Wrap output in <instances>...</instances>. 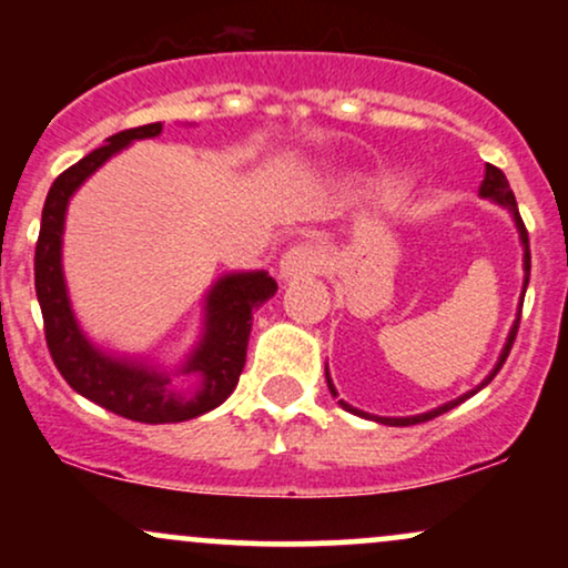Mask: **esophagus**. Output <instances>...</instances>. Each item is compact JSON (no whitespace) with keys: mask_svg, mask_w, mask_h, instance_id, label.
I'll list each match as a JSON object with an SVG mask.
<instances>
[{"mask_svg":"<svg viewBox=\"0 0 568 568\" xmlns=\"http://www.w3.org/2000/svg\"><path fill=\"white\" fill-rule=\"evenodd\" d=\"M325 264L323 251L317 245H296L280 258V277L291 280L298 275H310V272H321Z\"/></svg>","mask_w":568,"mask_h":568,"instance_id":"34e87169","label":"esophagus"}]
</instances>
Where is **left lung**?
<instances>
[{
  "label": "left lung",
  "mask_w": 568,
  "mask_h": 568,
  "mask_svg": "<svg viewBox=\"0 0 568 568\" xmlns=\"http://www.w3.org/2000/svg\"><path fill=\"white\" fill-rule=\"evenodd\" d=\"M478 194H480V197H484V200H491V202H497V205H501V207H507V213H510V216H513V221H515V230H518L520 245H524V291H520V304H518V315H515V323H513L510 334H507V342H505V347H501V352H499V361H497V363H494L491 374H488V376H486V379L478 384V387H473V389H470V393L459 395V397H456V400H448V403H443V406H438V408H433V410H425V414H416V416H376V414H368V410H361V408L349 406V403L338 400V406H342L344 410H349V414H355V416H363V419H371V422H379V425H389V427H408V425H419V422L435 419V416L446 414V410H452L454 406H459V403H465V400H467V397H473L475 393H480V389H484V387H486V384H488V382H491V379H494V376H497V374H499V368H501V366H505L507 355H510V347H513V342H515V334H518V323H520V306H524V293H526V285H529V272H531V253H529V232H526L524 221H520L518 205H515V194H513V189H510V184H507L505 173H501V171H499V168H494V165H486V175H484V181H480V189H478ZM325 382H328V389H331V395H334V397H338V393H336V387H334V382H331L328 366H325Z\"/></svg>",
  "instance_id": "1"
}]
</instances>
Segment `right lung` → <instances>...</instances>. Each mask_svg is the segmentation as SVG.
Listing matches in <instances>:
<instances>
[{
  "mask_svg": "<svg viewBox=\"0 0 568 568\" xmlns=\"http://www.w3.org/2000/svg\"><path fill=\"white\" fill-rule=\"evenodd\" d=\"M160 133L162 122L122 130L106 139V146L58 175L44 200L34 253L37 298L55 368L74 393L143 425H173L221 406L243 374L253 312L277 293V283L264 270L221 275L205 293L200 338L184 361L171 368L135 355H116L84 334L63 275L69 200L103 162L133 141L158 139Z\"/></svg>",
  "mask_w": 568,
  "mask_h": 568,
  "instance_id": "1",
  "label": "right lung"
}]
</instances>
